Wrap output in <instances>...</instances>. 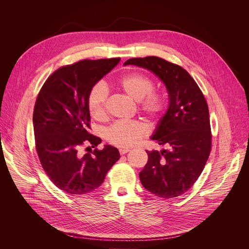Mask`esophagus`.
<instances>
[{
    "mask_svg": "<svg viewBox=\"0 0 249 249\" xmlns=\"http://www.w3.org/2000/svg\"><path fill=\"white\" fill-rule=\"evenodd\" d=\"M130 151V149H125V148H123V149H120L119 150V154L120 155H125L126 153H128Z\"/></svg>",
    "mask_w": 249,
    "mask_h": 249,
    "instance_id": "34e87169",
    "label": "esophagus"
}]
</instances>
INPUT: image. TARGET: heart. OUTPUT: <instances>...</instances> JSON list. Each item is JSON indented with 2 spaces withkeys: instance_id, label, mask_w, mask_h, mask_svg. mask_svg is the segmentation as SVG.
I'll use <instances>...</instances> for the list:
<instances>
[{
  "instance_id": "obj_1",
  "label": "heart",
  "mask_w": 249,
  "mask_h": 249,
  "mask_svg": "<svg viewBox=\"0 0 249 249\" xmlns=\"http://www.w3.org/2000/svg\"><path fill=\"white\" fill-rule=\"evenodd\" d=\"M117 87L129 97L137 101L141 114L152 122L158 123L165 114L167 101L163 93L155 90L154 81L142 73H132L117 81ZM108 90L101 83L94 84L88 96V108L96 120L106 115ZM146 135L145 126L138 121H116L105 130L104 136L113 146L127 148L135 145Z\"/></svg>"
}]
</instances>
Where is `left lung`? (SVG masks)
I'll return each instance as SVG.
<instances>
[{"mask_svg": "<svg viewBox=\"0 0 249 249\" xmlns=\"http://www.w3.org/2000/svg\"><path fill=\"white\" fill-rule=\"evenodd\" d=\"M124 65H136L154 72L165 85L168 109L152 140L165 149L148 154L139 174L151 193L165 199L187 192L202 173L212 148L209 108L194 79L181 66L162 58H132Z\"/></svg>", "mask_w": 249, "mask_h": 249, "instance_id": "8db88e82", "label": "left lung"}]
</instances>
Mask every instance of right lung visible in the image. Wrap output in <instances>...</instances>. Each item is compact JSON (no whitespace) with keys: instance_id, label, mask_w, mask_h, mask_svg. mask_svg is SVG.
Segmentation results:
<instances>
[{"instance_id":"right-lung-1","label":"right lung","mask_w":249,"mask_h":249,"mask_svg":"<svg viewBox=\"0 0 249 249\" xmlns=\"http://www.w3.org/2000/svg\"><path fill=\"white\" fill-rule=\"evenodd\" d=\"M119 61L120 58L86 59L63 66L45 81L36 97L35 149L50 180L67 194H87L99 187L120 158L114 147L96 148L101 139L89 132L88 108L91 87Z\"/></svg>"}]
</instances>
